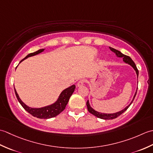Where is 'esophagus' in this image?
<instances>
[{
  "label": "esophagus",
  "mask_w": 153,
  "mask_h": 153,
  "mask_svg": "<svg viewBox=\"0 0 153 153\" xmlns=\"http://www.w3.org/2000/svg\"><path fill=\"white\" fill-rule=\"evenodd\" d=\"M84 82H85V80H84V79L79 80V82H78V83H77V87H81V86L83 85H84Z\"/></svg>",
  "instance_id": "obj_1"
}]
</instances>
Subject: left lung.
Returning a JSON list of instances; mask_svg holds the SVG:
<instances>
[{
	"instance_id": "left-lung-1",
	"label": "left lung",
	"mask_w": 153,
	"mask_h": 153,
	"mask_svg": "<svg viewBox=\"0 0 153 153\" xmlns=\"http://www.w3.org/2000/svg\"><path fill=\"white\" fill-rule=\"evenodd\" d=\"M109 48L110 49V51H111L112 52H113L114 53L116 54V56L117 57H119V58H123V61L125 63L128 64L129 65H130V66L134 68V70L136 72V74H137V79H138V76H139V71L137 70V67H136V65L134 63V62L132 60L131 58L128 56H126V55L122 54L121 52L115 49V48H113L112 47H109ZM137 83H138V82H137ZM137 89H136V91L135 93V95L134 96V97H133V99L131 101V102L129 104V105H128L127 106H126L124 108L122 109V110H120V111L119 112H115V113H111V114H107V113H102V112H98L97 111V110H95V109H93L91 106L90 104H89V100H87V109H88V111L91 113L92 114H93L94 116H95L96 117H97V118H100V119H103V120H112V119H114L116 118H117V117H118L120 115H121L122 113L124 112L126 110L128 109L129 106H130L131 105V103L133 102V101H134V100L135 99V95L136 94H137Z\"/></svg>"
}]
</instances>
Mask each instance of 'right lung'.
<instances>
[{"label": "right lung", "instance_id": "1", "mask_svg": "<svg viewBox=\"0 0 153 153\" xmlns=\"http://www.w3.org/2000/svg\"><path fill=\"white\" fill-rule=\"evenodd\" d=\"M44 51L45 48H42V49L38 50L37 51L35 52V53L29 54L24 58V59L22 60L19 63H21L22 61L27 59L29 57L33 56H35V55L43 53ZM75 89H76V85H72L70 87H68V88L65 89L60 93L57 100L54 102L49 105L41 107V108H32V107H30L27 105H25V104L21 100V99L19 98L15 87L14 91L16 96L17 97L19 102L20 103V105L23 106V108L26 110L27 112L30 113V114H31L33 116L36 117L37 118L49 119L56 116L65 109L68 101H69L70 97L74 92Z\"/></svg>", "mask_w": 153, "mask_h": 153}]
</instances>
